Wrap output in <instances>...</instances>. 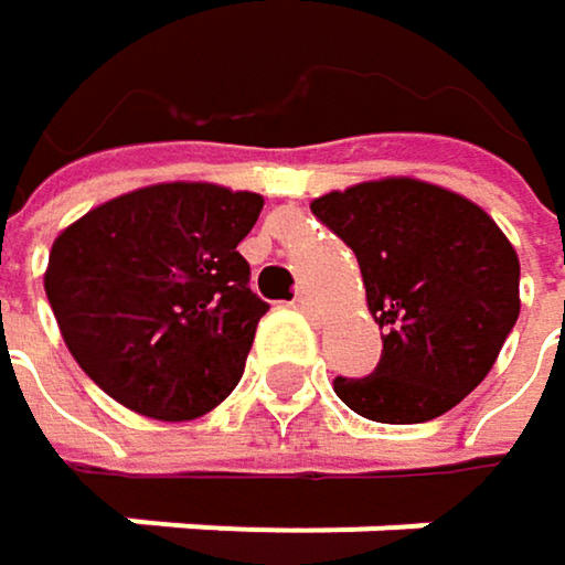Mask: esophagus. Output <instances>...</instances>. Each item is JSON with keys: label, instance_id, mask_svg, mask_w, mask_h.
Here are the masks:
<instances>
[{"label": "esophagus", "instance_id": "1", "mask_svg": "<svg viewBox=\"0 0 565 565\" xmlns=\"http://www.w3.org/2000/svg\"><path fill=\"white\" fill-rule=\"evenodd\" d=\"M294 303H297V307H300V310H303L307 317H313V313H317V307H313V297H310V294H300V297H297Z\"/></svg>", "mask_w": 565, "mask_h": 565}]
</instances>
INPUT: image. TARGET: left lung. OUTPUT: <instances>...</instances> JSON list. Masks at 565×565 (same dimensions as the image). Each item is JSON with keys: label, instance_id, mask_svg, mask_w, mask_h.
<instances>
[{"label": "left lung", "instance_id": "obj_1", "mask_svg": "<svg viewBox=\"0 0 565 565\" xmlns=\"http://www.w3.org/2000/svg\"><path fill=\"white\" fill-rule=\"evenodd\" d=\"M310 212L363 271L383 356L363 380H333L356 415L415 425L455 408L491 373L520 313V262L494 218L418 179L327 192Z\"/></svg>", "mask_w": 565, "mask_h": 565}]
</instances>
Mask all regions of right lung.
Listing matches in <instances>:
<instances>
[{
  "instance_id": "1",
  "label": "right lung",
  "mask_w": 565,
  "mask_h": 565,
  "mask_svg": "<svg viewBox=\"0 0 565 565\" xmlns=\"http://www.w3.org/2000/svg\"><path fill=\"white\" fill-rule=\"evenodd\" d=\"M262 205L258 192L160 182L57 235L45 294L71 356L110 398L185 422L238 386L268 313L238 255Z\"/></svg>"
}]
</instances>
